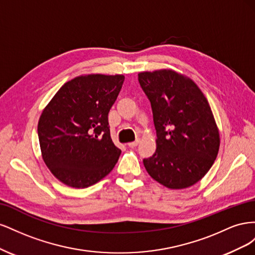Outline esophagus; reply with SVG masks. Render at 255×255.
Wrapping results in <instances>:
<instances>
[{"label": "esophagus", "instance_id": "1", "mask_svg": "<svg viewBox=\"0 0 255 255\" xmlns=\"http://www.w3.org/2000/svg\"><path fill=\"white\" fill-rule=\"evenodd\" d=\"M138 143H139V140H136V141H132V142H128V145L129 146V148H135V146L138 145Z\"/></svg>", "mask_w": 255, "mask_h": 255}]
</instances>
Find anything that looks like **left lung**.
<instances>
[{"label":"left lung","mask_w":255,"mask_h":255,"mask_svg":"<svg viewBox=\"0 0 255 255\" xmlns=\"http://www.w3.org/2000/svg\"><path fill=\"white\" fill-rule=\"evenodd\" d=\"M151 102L156 150L143 159L152 179L170 189L187 188L208 172L217 157L219 129L198 85L172 69L138 73Z\"/></svg>","instance_id":"8db88e82"}]
</instances>
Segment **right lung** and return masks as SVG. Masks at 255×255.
<instances>
[{
    "mask_svg": "<svg viewBox=\"0 0 255 255\" xmlns=\"http://www.w3.org/2000/svg\"><path fill=\"white\" fill-rule=\"evenodd\" d=\"M125 75L85 74L59 88L38 121L41 156L58 181L86 188L109 174L121 150L112 140L109 113Z\"/></svg>",
    "mask_w": 255,
    "mask_h": 255,
    "instance_id": "right-lung-1",
    "label": "right lung"
}]
</instances>
